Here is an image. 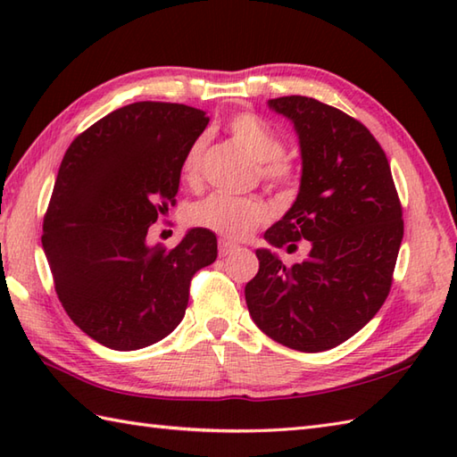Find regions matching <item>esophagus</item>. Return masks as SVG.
<instances>
[{"label": "esophagus", "mask_w": 457, "mask_h": 457, "mask_svg": "<svg viewBox=\"0 0 457 457\" xmlns=\"http://www.w3.org/2000/svg\"><path fill=\"white\" fill-rule=\"evenodd\" d=\"M218 249H220V257H226L229 253H234V251H237L239 245L234 244V241H229V239H220Z\"/></svg>", "instance_id": "obj_1"}]
</instances>
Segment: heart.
<instances>
[{"mask_svg": "<svg viewBox=\"0 0 457 457\" xmlns=\"http://www.w3.org/2000/svg\"><path fill=\"white\" fill-rule=\"evenodd\" d=\"M231 139L244 147L249 157L259 162V174L270 187H290L296 180V167L285 157V141L255 113H236L228 120ZM206 139L198 137L190 143L182 157V179L196 180L200 177ZM194 226L206 228L226 237H247L269 220V208L259 198H237L228 194H210L194 204L188 212Z\"/></svg>", "mask_w": 457, "mask_h": 457, "instance_id": "1", "label": "heart"}]
</instances>
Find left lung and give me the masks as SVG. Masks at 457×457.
Instances as JSON below:
<instances>
[{"mask_svg":"<svg viewBox=\"0 0 457 457\" xmlns=\"http://www.w3.org/2000/svg\"><path fill=\"white\" fill-rule=\"evenodd\" d=\"M295 123L303 154L296 202L265 231L275 247L296 251L287 267L257 249L259 273L245 285L253 322L296 352H326L357 334L389 296L404 234L389 161L361 121L306 96L269 100Z\"/></svg>","mask_w":457,"mask_h":457,"instance_id":"left-lung-1","label":"left lung"}]
</instances>
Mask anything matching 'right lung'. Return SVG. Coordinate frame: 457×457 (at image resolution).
I'll use <instances>...</instances> for the list:
<instances>
[{
  "label": "right lung",
  "mask_w": 457,
  "mask_h": 457,
  "mask_svg": "<svg viewBox=\"0 0 457 457\" xmlns=\"http://www.w3.org/2000/svg\"><path fill=\"white\" fill-rule=\"evenodd\" d=\"M184 104L135 102L90 125L66 149L43 221V249L66 314L96 342L133 352L167 337L190 280L218 257L210 229L177 247L147 231L177 204L182 157L206 129Z\"/></svg>",
  "instance_id": "add662e5"
}]
</instances>
